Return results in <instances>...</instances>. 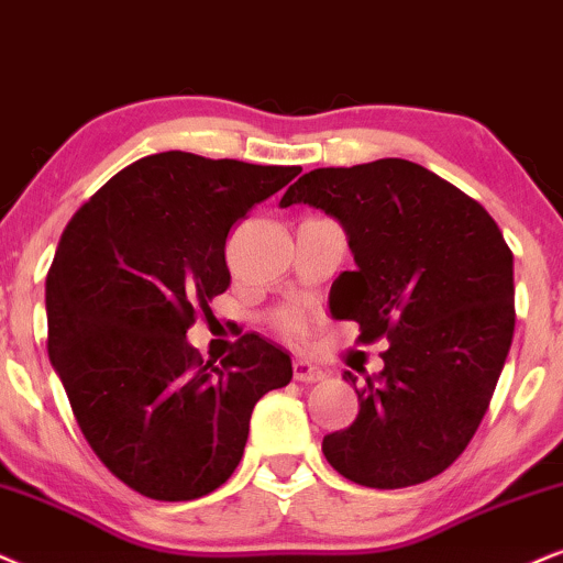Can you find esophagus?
Listing matches in <instances>:
<instances>
[{"instance_id": "obj_1", "label": "esophagus", "mask_w": 563, "mask_h": 563, "mask_svg": "<svg viewBox=\"0 0 563 563\" xmlns=\"http://www.w3.org/2000/svg\"><path fill=\"white\" fill-rule=\"evenodd\" d=\"M294 376H296V382H301V384H317V382H322L327 374L319 366L309 364V361L298 358V361H294Z\"/></svg>"}]
</instances>
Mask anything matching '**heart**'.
Returning a JSON list of instances; mask_svg holds the SVG:
<instances>
[{"label": "heart", "instance_id": "heart-1", "mask_svg": "<svg viewBox=\"0 0 563 563\" xmlns=\"http://www.w3.org/2000/svg\"><path fill=\"white\" fill-rule=\"evenodd\" d=\"M280 324H283V330L290 334H301L306 330V319L298 314V311H286V314L280 317Z\"/></svg>", "mask_w": 563, "mask_h": 563}]
</instances>
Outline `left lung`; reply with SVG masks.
<instances>
[{
	"label": "left lung",
	"instance_id": "obj_1",
	"mask_svg": "<svg viewBox=\"0 0 563 563\" xmlns=\"http://www.w3.org/2000/svg\"><path fill=\"white\" fill-rule=\"evenodd\" d=\"M290 205L324 210L347 236L355 269L332 283V317L358 322V343H389L382 372L355 389V421L324 437L327 462L368 488L433 478L478 431L515 334V260L499 225L402 158L309 170L283 195Z\"/></svg>",
	"mask_w": 563,
	"mask_h": 563
}]
</instances>
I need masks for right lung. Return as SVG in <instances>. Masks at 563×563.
Here are the masks:
<instances>
[{"instance_id": "right-lung-1", "label": "right lung", "mask_w": 563, "mask_h": 563, "mask_svg": "<svg viewBox=\"0 0 563 563\" xmlns=\"http://www.w3.org/2000/svg\"><path fill=\"white\" fill-rule=\"evenodd\" d=\"M298 174L147 155L62 233L46 277L48 358L92 452L147 499L191 501L223 486L244 457L254 405L294 376L290 355L260 334L216 366L187 330L231 286V225Z\"/></svg>"}]
</instances>
